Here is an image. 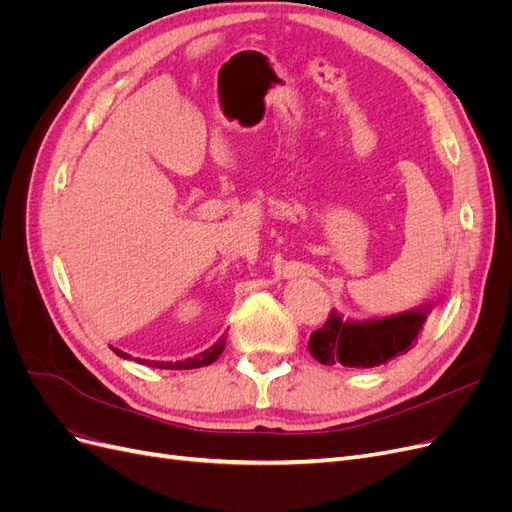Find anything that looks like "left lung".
Returning a JSON list of instances; mask_svg holds the SVG:
<instances>
[{
	"label": "left lung",
	"instance_id": "1",
	"mask_svg": "<svg viewBox=\"0 0 512 512\" xmlns=\"http://www.w3.org/2000/svg\"><path fill=\"white\" fill-rule=\"evenodd\" d=\"M429 307L376 318V320H342L335 312L309 337V352L324 365L376 367L406 354L418 331L423 329Z\"/></svg>",
	"mask_w": 512,
	"mask_h": 512
}]
</instances>
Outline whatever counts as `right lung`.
I'll return each mask as SVG.
<instances>
[{"mask_svg": "<svg viewBox=\"0 0 512 512\" xmlns=\"http://www.w3.org/2000/svg\"><path fill=\"white\" fill-rule=\"evenodd\" d=\"M224 346H226V339L222 337L218 344H213L209 350L196 354L194 359H185V361H175V363H164V361H141L149 367H158V369H196V367H205V365H211L218 356L224 352ZM119 356H123V359H128L126 352L121 350H115Z\"/></svg>", "mask_w": 512, "mask_h": 512, "instance_id": "obj_1", "label": "right lung"}]
</instances>
